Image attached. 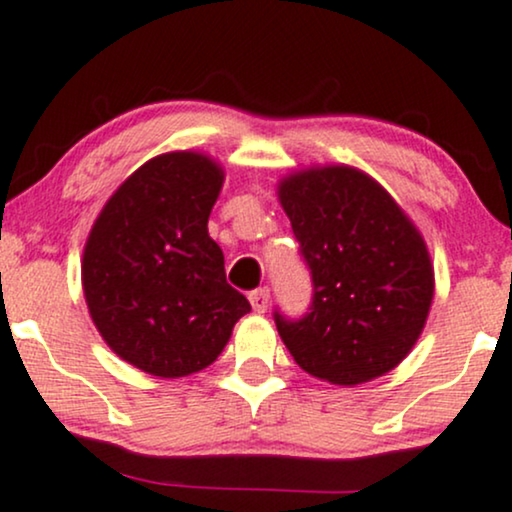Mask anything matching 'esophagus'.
Wrapping results in <instances>:
<instances>
[{"label": "esophagus", "mask_w": 512, "mask_h": 512, "mask_svg": "<svg viewBox=\"0 0 512 512\" xmlns=\"http://www.w3.org/2000/svg\"><path fill=\"white\" fill-rule=\"evenodd\" d=\"M249 301H251V306H254L256 313H266L268 301H270V289L268 287L254 289V292H249Z\"/></svg>", "instance_id": "esophagus-1"}]
</instances>
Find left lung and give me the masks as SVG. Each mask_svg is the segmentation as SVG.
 I'll return each instance as SVG.
<instances>
[{
  "label": "left lung",
  "mask_w": 512,
  "mask_h": 512,
  "mask_svg": "<svg viewBox=\"0 0 512 512\" xmlns=\"http://www.w3.org/2000/svg\"><path fill=\"white\" fill-rule=\"evenodd\" d=\"M277 199L311 268L301 320L275 311L296 365L339 387L387 375L413 349L434 299L420 230L375 178L353 166H311L277 182Z\"/></svg>",
  "instance_id": "8db88e82"
}]
</instances>
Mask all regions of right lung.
Instances as JSON below:
<instances>
[{
	"mask_svg": "<svg viewBox=\"0 0 512 512\" xmlns=\"http://www.w3.org/2000/svg\"><path fill=\"white\" fill-rule=\"evenodd\" d=\"M223 180L201 151L154 156L111 194L85 242L82 292L94 327L118 358L154 377L208 368L251 311L208 237Z\"/></svg>",
	"mask_w": 512,
	"mask_h": 512,
	"instance_id": "right-lung-1",
	"label": "right lung"
}]
</instances>
